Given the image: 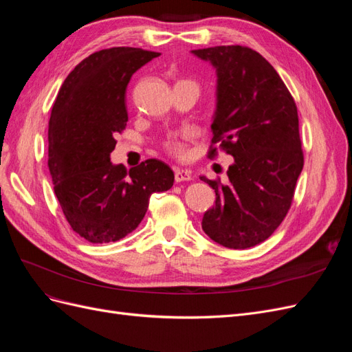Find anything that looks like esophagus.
<instances>
[{"label": "esophagus", "instance_id": "1", "mask_svg": "<svg viewBox=\"0 0 352 352\" xmlns=\"http://www.w3.org/2000/svg\"><path fill=\"white\" fill-rule=\"evenodd\" d=\"M192 179V175H190L189 170L184 168H176L175 170V180L176 182H188V180Z\"/></svg>", "mask_w": 352, "mask_h": 352}]
</instances>
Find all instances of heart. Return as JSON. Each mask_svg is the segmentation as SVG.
Masks as SVG:
<instances>
[{
    "instance_id": "1",
    "label": "heart",
    "mask_w": 352,
    "mask_h": 352,
    "mask_svg": "<svg viewBox=\"0 0 352 352\" xmlns=\"http://www.w3.org/2000/svg\"><path fill=\"white\" fill-rule=\"evenodd\" d=\"M192 140V133L184 132L180 135L170 136L164 141V150L176 158H185L188 155V142Z\"/></svg>"
}]
</instances>
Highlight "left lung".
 Returning <instances> with one entry per match:
<instances>
[{"label": "left lung", "mask_w": 352, "mask_h": 352, "mask_svg": "<svg viewBox=\"0 0 352 352\" xmlns=\"http://www.w3.org/2000/svg\"><path fill=\"white\" fill-rule=\"evenodd\" d=\"M217 70V110L208 158L235 160L228 184L201 176L216 192L202 230L223 247L247 250L279 228L304 166L296 104L270 63L242 45L194 50Z\"/></svg>", "instance_id": "8db88e82"}]
</instances>
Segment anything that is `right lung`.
<instances>
[{
    "label": "right lung",
    "instance_id": "1",
    "mask_svg": "<svg viewBox=\"0 0 352 352\" xmlns=\"http://www.w3.org/2000/svg\"><path fill=\"white\" fill-rule=\"evenodd\" d=\"M160 52L113 47L94 52L63 82L48 124V167L70 228L91 243L116 242L142 221L154 192L173 186L175 173L157 158L129 172L110 162L126 129V88L132 74Z\"/></svg>",
    "mask_w": 352,
    "mask_h": 352
}]
</instances>
